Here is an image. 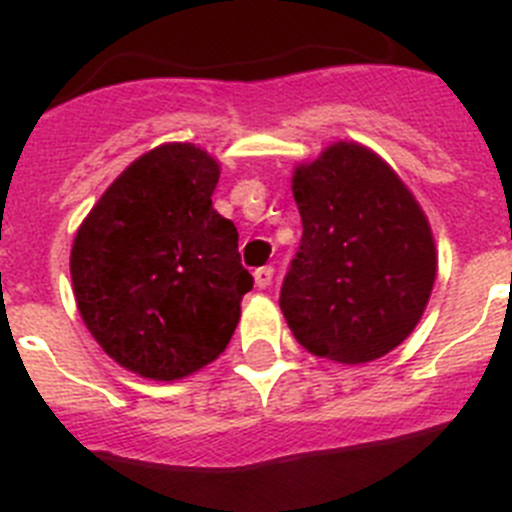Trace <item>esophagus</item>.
<instances>
[{"label":"esophagus","instance_id":"esophagus-1","mask_svg":"<svg viewBox=\"0 0 512 512\" xmlns=\"http://www.w3.org/2000/svg\"><path fill=\"white\" fill-rule=\"evenodd\" d=\"M253 279H256V287L266 289L274 282V269H271V266H261V269L253 271Z\"/></svg>","mask_w":512,"mask_h":512}]
</instances>
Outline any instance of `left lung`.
I'll use <instances>...</instances> for the list:
<instances>
[{
    "label": "left lung",
    "mask_w": 512,
    "mask_h": 512,
    "mask_svg": "<svg viewBox=\"0 0 512 512\" xmlns=\"http://www.w3.org/2000/svg\"><path fill=\"white\" fill-rule=\"evenodd\" d=\"M300 251L279 307L312 356L366 364L390 354L423 318L438 256L428 217L372 148L338 140L295 166Z\"/></svg>",
    "instance_id": "8db88e82"
}]
</instances>
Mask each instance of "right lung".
<instances>
[{"label": "right lung", "instance_id": "obj_1", "mask_svg": "<svg viewBox=\"0 0 512 512\" xmlns=\"http://www.w3.org/2000/svg\"><path fill=\"white\" fill-rule=\"evenodd\" d=\"M220 164L194 143L135 158L71 246L79 315L128 372L174 382L228 346L253 287L238 230L212 207Z\"/></svg>", "mask_w": 512, "mask_h": 512}]
</instances>
